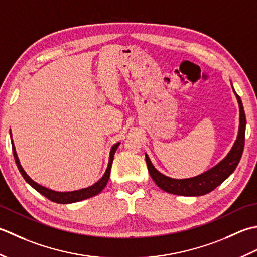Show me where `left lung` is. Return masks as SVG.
Instances as JSON below:
<instances>
[{
    "instance_id": "8db88e82",
    "label": "left lung",
    "mask_w": 257,
    "mask_h": 257,
    "mask_svg": "<svg viewBox=\"0 0 257 257\" xmlns=\"http://www.w3.org/2000/svg\"><path fill=\"white\" fill-rule=\"evenodd\" d=\"M234 93L235 95H236L239 104V130L237 139L235 141L233 148L229 151L226 158L219 162V163L216 166H214L213 169L208 170L207 172L203 173L201 175L192 177V179L175 180L171 179V177H167L162 174V173H160L153 166V164H152L149 156L145 154L146 165H148L150 175L155 182V184L160 188H162V190L167 193H171V194L175 195L201 196L212 192L214 188H216L219 184H222V183L235 171V169H236V166L239 163L240 158H242L244 150L246 117L240 97L237 95L236 92L234 91Z\"/></svg>"
}]
</instances>
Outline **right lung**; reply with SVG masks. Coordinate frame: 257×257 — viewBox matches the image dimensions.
<instances>
[{"label":"right lung","mask_w":257,"mask_h":257,"mask_svg":"<svg viewBox=\"0 0 257 257\" xmlns=\"http://www.w3.org/2000/svg\"><path fill=\"white\" fill-rule=\"evenodd\" d=\"M11 139H12V135H11ZM11 142H12V150H13L15 163H17L18 169H19L21 174H22V176L24 177V180L28 182L29 184L34 188V190H36L39 193H41L42 195H44L46 198H49L50 201L59 203V204H70V203L80 202V201H83V200H86V198H90L92 196H95V195L98 194V193H101L103 191V188L106 186L107 182H108L109 174H111V167H112V163H113L115 151H116V149L118 148V145H119V143H116V144H114L112 146L111 153H109V161H108L106 172L104 173L102 179L99 180L98 182H96L95 184L90 186V187H87V188H83V190H78V191H74V192H55V191L49 190V188H46L44 186H41L40 184H38V183H35L33 180L30 179V176L26 174L24 170L22 169V166H21V164H20V161L18 159L17 152H15L13 141H11Z\"/></svg>","instance_id":"obj_1"}]
</instances>
